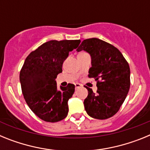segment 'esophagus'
I'll return each instance as SVG.
<instances>
[{"mask_svg": "<svg viewBox=\"0 0 150 150\" xmlns=\"http://www.w3.org/2000/svg\"><path fill=\"white\" fill-rule=\"evenodd\" d=\"M81 86H82L81 84H79V83H75V87H76V88H78Z\"/></svg>", "mask_w": 150, "mask_h": 150, "instance_id": "1", "label": "esophagus"}]
</instances>
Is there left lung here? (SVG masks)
<instances>
[{
  "label": "left lung",
  "mask_w": 150,
  "mask_h": 150,
  "mask_svg": "<svg viewBox=\"0 0 150 150\" xmlns=\"http://www.w3.org/2000/svg\"><path fill=\"white\" fill-rule=\"evenodd\" d=\"M88 52L91 57L88 77L97 82L96 93L88 89L84 107L88 116L106 120L120 110L131 85L130 67L121 52L98 38L84 40L76 50Z\"/></svg>",
  "instance_id": "8db88e82"
}]
</instances>
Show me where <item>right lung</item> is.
I'll list each match as a JSON object with an SVG mask.
<instances>
[{
  "label": "right lung",
  "instance_id": "right-lung-1",
  "mask_svg": "<svg viewBox=\"0 0 150 150\" xmlns=\"http://www.w3.org/2000/svg\"><path fill=\"white\" fill-rule=\"evenodd\" d=\"M80 40H50L28 55L19 74L24 98L36 116L48 122H56L67 116V100L75 86L68 83L58 90L55 79L62 72L69 52L76 49Z\"/></svg>",
  "mask_w": 150,
  "mask_h": 150
}]
</instances>
